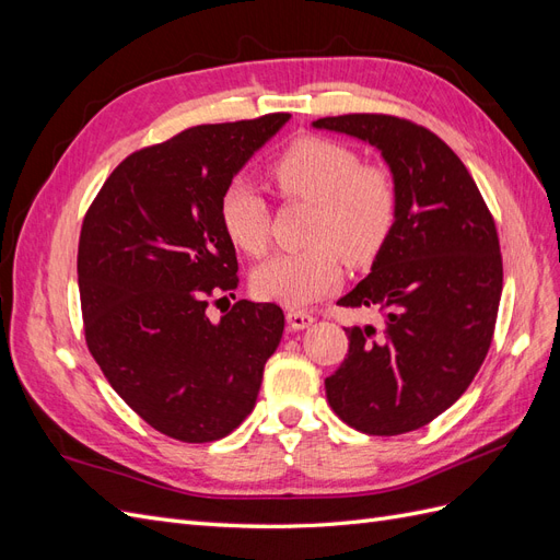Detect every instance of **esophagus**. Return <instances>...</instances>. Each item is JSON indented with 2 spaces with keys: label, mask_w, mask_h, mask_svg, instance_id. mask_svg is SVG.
<instances>
[{
  "label": "esophagus",
  "mask_w": 560,
  "mask_h": 560,
  "mask_svg": "<svg viewBox=\"0 0 560 560\" xmlns=\"http://www.w3.org/2000/svg\"><path fill=\"white\" fill-rule=\"evenodd\" d=\"M313 322H315V317L306 311H287V325H290V331L308 329Z\"/></svg>",
  "instance_id": "1"
}]
</instances>
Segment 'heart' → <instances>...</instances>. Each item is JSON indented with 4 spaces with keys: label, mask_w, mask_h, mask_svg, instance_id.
<instances>
[{
    "label": "heart",
    "mask_w": 560,
    "mask_h": 560,
    "mask_svg": "<svg viewBox=\"0 0 560 560\" xmlns=\"http://www.w3.org/2000/svg\"><path fill=\"white\" fill-rule=\"evenodd\" d=\"M287 198L315 202L306 249L278 252L252 276L254 294L282 306H308L334 292L343 280L338 252L350 264H366L378 254L395 226L397 194L383 167L362 165L346 144L301 138L270 167ZM219 219L231 243L259 257L268 245L270 210L264 194L247 177L233 179L219 200Z\"/></svg>",
    "instance_id": "1"
}]
</instances>
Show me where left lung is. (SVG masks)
<instances>
[{
	"label": "left lung",
	"mask_w": 560,
	"mask_h": 560,
	"mask_svg": "<svg viewBox=\"0 0 560 560\" xmlns=\"http://www.w3.org/2000/svg\"><path fill=\"white\" fill-rule=\"evenodd\" d=\"M371 144L393 175L397 217L371 273L338 306L374 308L383 327H348L325 381L334 413L364 434L428 425L457 401L490 348L502 296L495 222L463 161L428 128L385 114L313 121Z\"/></svg>",
	"instance_id": "1"
}]
</instances>
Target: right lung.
<instances>
[{
	"instance_id": "right-lung-1",
	"label": "right lung",
	"mask_w": 560,
	"mask_h": 560,
	"mask_svg": "<svg viewBox=\"0 0 560 560\" xmlns=\"http://www.w3.org/2000/svg\"><path fill=\"white\" fill-rule=\"evenodd\" d=\"M196 126L130 154L109 175L79 238L86 343L109 385L151 428L202 444L252 413L284 315L241 299L212 322V292L238 287L219 200L290 121Z\"/></svg>"
}]
</instances>
